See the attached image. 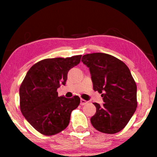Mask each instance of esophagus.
<instances>
[{"mask_svg": "<svg viewBox=\"0 0 157 157\" xmlns=\"http://www.w3.org/2000/svg\"><path fill=\"white\" fill-rule=\"evenodd\" d=\"M88 102L86 101H85V100H83V99H81V101H80V105H86V103H87Z\"/></svg>", "mask_w": 157, "mask_h": 157, "instance_id": "esophagus-1", "label": "esophagus"}]
</instances>
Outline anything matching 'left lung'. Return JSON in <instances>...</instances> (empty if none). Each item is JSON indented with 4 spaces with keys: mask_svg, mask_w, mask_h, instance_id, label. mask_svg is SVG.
Instances as JSON below:
<instances>
[{
    "mask_svg": "<svg viewBox=\"0 0 157 157\" xmlns=\"http://www.w3.org/2000/svg\"><path fill=\"white\" fill-rule=\"evenodd\" d=\"M89 68L94 89L101 94L103 105L94 103L96 113L90 118L94 128L115 134L128 123L137 106V86L131 72L122 61L110 54H85L81 59Z\"/></svg>",
    "mask_w": 157,
    "mask_h": 157,
    "instance_id": "1",
    "label": "left lung"
}]
</instances>
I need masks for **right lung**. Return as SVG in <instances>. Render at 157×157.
Returning <instances> with one entry per match:
<instances>
[{
	"mask_svg": "<svg viewBox=\"0 0 157 157\" xmlns=\"http://www.w3.org/2000/svg\"><path fill=\"white\" fill-rule=\"evenodd\" d=\"M81 55L46 59L34 64L20 87V110L28 122L44 135H54L69 125L71 111L80 103L77 95L58 96L68 72L80 63Z\"/></svg>",
	"mask_w": 157,
	"mask_h": 157,
	"instance_id": "right-lung-1",
	"label": "right lung"
}]
</instances>
